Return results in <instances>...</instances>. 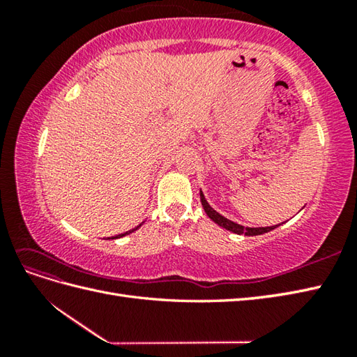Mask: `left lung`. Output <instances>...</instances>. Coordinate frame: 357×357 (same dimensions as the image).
<instances>
[{
    "mask_svg": "<svg viewBox=\"0 0 357 357\" xmlns=\"http://www.w3.org/2000/svg\"><path fill=\"white\" fill-rule=\"evenodd\" d=\"M199 195H201V204H202L204 210H206L207 216L211 219V221L216 222L219 227H222V229L229 230V231H233V233H236V234H245V236H257V234H264V233H267V231L275 230L276 227L280 225V224L279 225H271V227H244V225H239L236 222L230 221V219L224 218L222 215H219L215 208L210 207V204L207 202L204 193L199 192Z\"/></svg>",
    "mask_w": 357,
    "mask_h": 357,
    "instance_id": "left-lung-1",
    "label": "left lung"
}]
</instances>
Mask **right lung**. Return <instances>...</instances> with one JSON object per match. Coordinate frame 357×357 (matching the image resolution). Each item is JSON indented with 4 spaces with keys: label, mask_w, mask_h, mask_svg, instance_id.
<instances>
[{
    "label": "right lung",
    "mask_w": 357,
    "mask_h": 357,
    "mask_svg": "<svg viewBox=\"0 0 357 357\" xmlns=\"http://www.w3.org/2000/svg\"><path fill=\"white\" fill-rule=\"evenodd\" d=\"M141 225H142V224H139L138 227H135V229H132V230H128V231H126V233H123V234H118V236H112V239H118V238H123V236H126V234H128V233H132V231H135V230H138ZM109 239H110V238H109Z\"/></svg>",
    "instance_id": "right-lung-1"
}]
</instances>
